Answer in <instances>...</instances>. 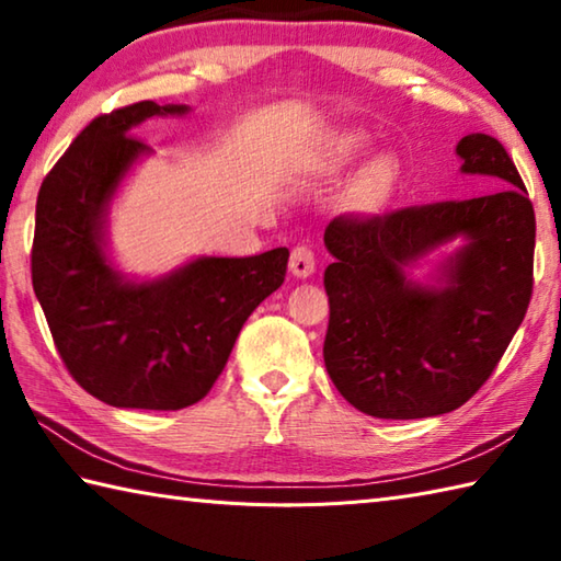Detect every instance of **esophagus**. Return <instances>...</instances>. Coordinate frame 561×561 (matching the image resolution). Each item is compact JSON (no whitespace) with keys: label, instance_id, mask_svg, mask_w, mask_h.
I'll list each match as a JSON object with an SVG mask.
<instances>
[{"label":"esophagus","instance_id":"obj_1","mask_svg":"<svg viewBox=\"0 0 561 561\" xmlns=\"http://www.w3.org/2000/svg\"><path fill=\"white\" fill-rule=\"evenodd\" d=\"M313 270H316L313 250L308 245H296L291 250V257H289V272L296 279H306V277H311Z\"/></svg>","mask_w":561,"mask_h":561}]
</instances>
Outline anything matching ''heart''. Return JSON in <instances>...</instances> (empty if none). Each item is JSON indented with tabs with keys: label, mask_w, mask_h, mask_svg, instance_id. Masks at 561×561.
<instances>
[{
	"label": "heart",
	"mask_w": 561,
	"mask_h": 561,
	"mask_svg": "<svg viewBox=\"0 0 561 561\" xmlns=\"http://www.w3.org/2000/svg\"><path fill=\"white\" fill-rule=\"evenodd\" d=\"M359 149H362L359 137L342 133V135H335L330 139L328 157L335 165H344V163H350L356 153H359ZM392 181H396V165H392V161L388 157H378L374 161H368L352 183L354 205H359V207L376 205V202L386 197Z\"/></svg>",
	"instance_id": "b5f03b06"
}]
</instances>
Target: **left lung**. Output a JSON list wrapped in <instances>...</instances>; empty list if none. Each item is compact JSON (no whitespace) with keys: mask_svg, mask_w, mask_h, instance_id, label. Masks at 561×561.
<instances>
[{"mask_svg":"<svg viewBox=\"0 0 561 561\" xmlns=\"http://www.w3.org/2000/svg\"><path fill=\"white\" fill-rule=\"evenodd\" d=\"M460 173L490 195L337 217L325 229L330 323L325 368L342 398L378 420L458 410L492 376L533 294L535 211L514 161L490 135H465ZM461 245L416 283L407 270Z\"/></svg>","mask_w":561,"mask_h":561,"instance_id":"left-lung-1","label":"left lung"}]
</instances>
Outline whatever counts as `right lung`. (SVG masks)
<instances>
[{"mask_svg":"<svg viewBox=\"0 0 561 561\" xmlns=\"http://www.w3.org/2000/svg\"><path fill=\"white\" fill-rule=\"evenodd\" d=\"M187 111L141 101L96 117L45 175L35 205L33 291L71 378L113 408L183 410L199 402L248 316L287 274V248L197 257L141 282L115 270L111 202L149 153L133 129Z\"/></svg>","mask_w":561,"mask_h":561,"instance_id":"add662e5","label":"right lung"}]
</instances>
